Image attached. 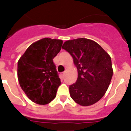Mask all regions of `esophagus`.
<instances>
[{"mask_svg":"<svg viewBox=\"0 0 131 131\" xmlns=\"http://www.w3.org/2000/svg\"><path fill=\"white\" fill-rule=\"evenodd\" d=\"M64 75H65V72H62L60 73V76H61V77L62 78L64 77Z\"/></svg>","mask_w":131,"mask_h":131,"instance_id":"obj_1","label":"esophagus"}]
</instances>
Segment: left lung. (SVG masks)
Returning a JSON list of instances; mask_svg holds the SVG:
<instances>
[{
  "label": "left lung",
  "instance_id": "1",
  "mask_svg": "<svg viewBox=\"0 0 131 131\" xmlns=\"http://www.w3.org/2000/svg\"><path fill=\"white\" fill-rule=\"evenodd\" d=\"M62 48L72 56L78 71L77 80L69 86L71 98L81 106L96 103L104 96L111 81V57L96 42L87 38L67 40Z\"/></svg>",
  "mask_w": 131,
  "mask_h": 131
}]
</instances>
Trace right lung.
<instances>
[{
	"mask_svg": "<svg viewBox=\"0 0 131 131\" xmlns=\"http://www.w3.org/2000/svg\"><path fill=\"white\" fill-rule=\"evenodd\" d=\"M62 45V40L42 38L29 46L18 60L20 86L28 99L38 105L50 103L61 84L53 59Z\"/></svg>",
	"mask_w": 131,
	"mask_h": 131,
	"instance_id": "obj_1",
	"label": "right lung"
}]
</instances>
